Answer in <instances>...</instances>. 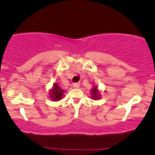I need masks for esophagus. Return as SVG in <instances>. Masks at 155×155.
<instances>
[{"instance_id": "esophagus-1", "label": "esophagus", "mask_w": 155, "mask_h": 155, "mask_svg": "<svg viewBox=\"0 0 155 155\" xmlns=\"http://www.w3.org/2000/svg\"><path fill=\"white\" fill-rule=\"evenodd\" d=\"M73 87H80V82H75V83H74Z\"/></svg>"}]
</instances>
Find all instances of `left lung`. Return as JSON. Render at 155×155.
<instances>
[{"label":"left lung","mask_w":155,"mask_h":155,"mask_svg":"<svg viewBox=\"0 0 155 155\" xmlns=\"http://www.w3.org/2000/svg\"><path fill=\"white\" fill-rule=\"evenodd\" d=\"M91 93H92V98L93 99H100V94H99L98 87L97 86H94V87L91 90Z\"/></svg>","instance_id":"left-lung-1"}]
</instances>
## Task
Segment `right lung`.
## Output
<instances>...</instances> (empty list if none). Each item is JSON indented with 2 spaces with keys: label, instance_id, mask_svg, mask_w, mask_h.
I'll return each instance as SVG.
<instances>
[{
  "label": "right lung",
  "instance_id": "add662e5",
  "mask_svg": "<svg viewBox=\"0 0 155 155\" xmlns=\"http://www.w3.org/2000/svg\"><path fill=\"white\" fill-rule=\"evenodd\" d=\"M64 92V90L61 89L60 82H57L53 85L52 89L50 90L49 95L53 101H59L63 97Z\"/></svg>",
  "mask_w": 155,
  "mask_h": 155
}]
</instances>
